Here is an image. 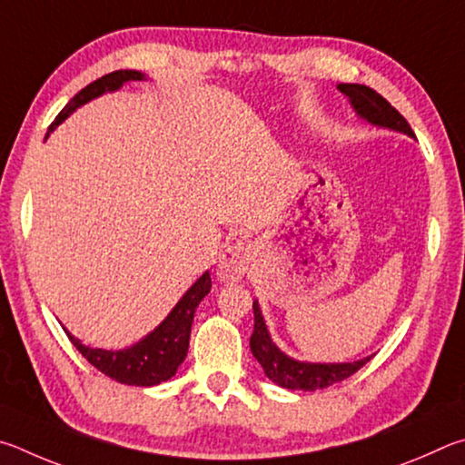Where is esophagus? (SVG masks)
Wrapping results in <instances>:
<instances>
[{
	"label": "esophagus",
	"mask_w": 465,
	"mask_h": 465,
	"mask_svg": "<svg viewBox=\"0 0 465 465\" xmlns=\"http://www.w3.org/2000/svg\"><path fill=\"white\" fill-rule=\"evenodd\" d=\"M251 259H253V249L247 242L237 241L228 245L223 255L218 259V278L223 282H239L247 273Z\"/></svg>",
	"instance_id": "1"
}]
</instances>
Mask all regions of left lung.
Returning a JSON list of instances; mask_svg holds the SVG:
<instances>
[{"label": "left lung", "instance_id": "8db88e82", "mask_svg": "<svg viewBox=\"0 0 465 465\" xmlns=\"http://www.w3.org/2000/svg\"><path fill=\"white\" fill-rule=\"evenodd\" d=\"M339 92H343L349 97V102H351L353 110L361 118L371 122V124L414 136L411 124L406 122L402 114L386 97H381L376 89L360 84H339ZM253 314L255 329L253 335H251V353L262 363L265 376L282 388L314 392V390L329 388L337 384V381L347 380L370 361V357L353 363H304L292 360V357L282 353L275 347L270 337V331L265 327L262 308H259L257 302H253Z\"/></svg>", "mask_w": 465, "mask_h": 465}]
</instances>
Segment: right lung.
Here are the masks:
<instances>
[{"instance_id":"add662e5","label":"right lung","mask_w":465,"mask_h":465,"mask_svg":"<svg viewBox=\"0 0 465 465\" xmlns=\"http://www.w3.org/2000/svg\"><path fill=\"white\" fill-rule=\"evenodd\" d=\"M144 75L133 69L124 71H114L95 79L94 84L81 89V92L73 97V100L64 105L59 116L48 128V133L54 130L61 122L69 116L71 112H75L79 105L87 104L94 97L102 95L105 92H114L120 89L122 84L126 81H143ZM48 136V134H46ZM212 288L210 273L206 272L202 278L193 283V286L185 292L182 300L175 304L173 311L167 314V319L163 321L157 329L149 332L143 341H138L136 345L128 349H120V351H108V349H94L81 343L79 339L71 335L69 331L67 337L73 345L77 347V351L85 357V360L94 365L95 370H100L105 376L120 381V384L128 386H157L161 381L175 376V371L187 355V347H190V332L195 308L202 302V298L208 294Z\"/></svg>"}]
</instances>
